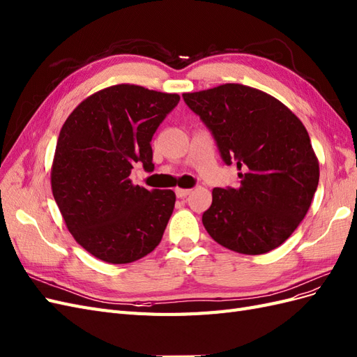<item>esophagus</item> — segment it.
<instances>
[{"label":"esophagus","mask_w":357,"mask_h":357,"mask_svg":"<svg viewBox=\"0 0 357 357\" xmlns=\"http://www.w3.org/2000/svg\"><path fill=\"white\" fill-rule=\"evenodd\" d=\"M175 192H176V196L178 197H187L190 192H191V190H188V188H175Z\"/></svg>","instance_id":"1"}]
</instances>
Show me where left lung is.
Wrapping results in <instances>:
<instances>
[{
  "label": "left lung",
  "mask_w": 357,
  "mask_h": 357,
  "mask_svg": "<svg viewBox=\"0 0 357 357\" xmlns=\"http://www.w3.org/2000/svg\"><path fill=\"white\" fill-rule=\"evenodd\" d=\"M236 162L238 188H213L203 226L220 245L248 256L280 247L307 215L319 185V160L307 128L280 100L256 88L224 84L182 94Z\"/></svg>",
  "instance_id": "left-lung-1"
}]
</instances>
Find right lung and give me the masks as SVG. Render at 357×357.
<instances>
[{"instance_id":"add662e5","label":"right lung","mask_w":357,"mask_h":357,"mask_svg":"<svg viewBox=\"0 0 357 357\" xmlns=\"http://www.w3.org/2000/svg\"><path fill=\"white\" fill-rule=\"evenodd\" d=\"M178 94L121 84L80 103L59 131L50 184L68 231L112 264L136 261L160 243L176 196L133 185L136 162L152 170L151 140Z\"/></svg>"}]
</instances>
